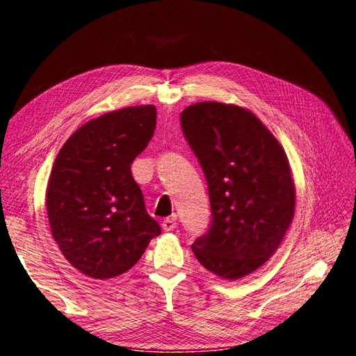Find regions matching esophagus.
<instances>
[{
	"mask_svg": "<svg viewBox=\"0 0 356 356\" xmlns=\"http://www.w3.org/2000/svg\"><path fill=\"white\" fill-rule=\"evenodd\" d=\"M161 227H163L165 232H172V230L177 227L175 218H166V220H163V222H161Z\"/></svg>",
	"mask_w": 356,
	"mask_h": 356,
	"instance_id": "obj_1",
	"label": "esophagus"
}]
</instances>
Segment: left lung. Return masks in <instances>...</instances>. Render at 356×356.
<instances>
[{
    "label": "left lung",
    "instance_id": "8db88e82",
    "mask_svg": "<svg viewBox=\"0 0 356 356\" xmlns=\"http://www.w3.org/2000/svg\"><path fill=\"white\" fill-rule=\"evenodd\" d=\"M181 127L207 177L212 211L208 233L191 250L207 270L238 281L275 254L293 222L288 157L260 118L233 104L190 105Z\"/></svg>",
    "mask_w": 356,
    "mask_h": 356
}]
</instances>
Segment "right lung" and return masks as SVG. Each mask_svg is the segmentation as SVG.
Returning <instances> with one entry per match:
<instances>
[{"label":"right lung","mask_w":356,"mask_h":356,"mask_svg":"<svg viewBox=\"0 0 356 356\" xmlns=\"http://www.w3.org/2000/svg\"><path fill=\"white\" fill-rule=\"evenodd\" d=\"M156 117L154 105H138L93 118L67 139L53 163L46 191L50 230L86 276L127 272L160 234L131 170L154 135Z\"/></svg>","instance_id":"obj_1"}]
</instances>
